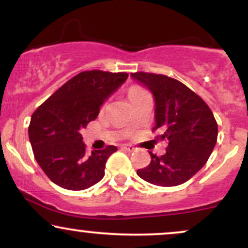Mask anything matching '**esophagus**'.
<instances>
[{"mask_svg": "<svg viewBox=\"0 0 248 248\" xmlns=\"http://www.w3.org/2000/svg\"><path fill=\"white\" fill-rule=\"evenodd\" d=\"M121 149L127 150V152L130 153V152H134V150H135V148H134L133 146H130V144H122Z\"/></svg>", "mask_w": 248, "mask_h": 248, "instance_id": "esophagus-1", "label": "esophagus"}]
</instances>
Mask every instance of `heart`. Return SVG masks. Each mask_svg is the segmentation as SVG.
Instances as JSON below:
<instances>
[{"mask_svg": "<svg viewBox=\"0 0 248 248\" xmlns=\"http://www.w3.org/2000/svg\"><path fill=\"white\" fill-rule=\"evenodd\" d=\"M141 92H143V90H142V88L133 86V87L129 88V91H128V95L132 96L134 94H138V93H141Z\"/></svg>", "mask_w": 248, "mask_h": 248, "instance_id": "heart-1", "label": "heart"}]
</instances>
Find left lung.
Segmentation results:
<instances>
[{
  "instance_id": "1",
  "label": "left lung",
  "mask_w": 248,
  "mask_h": 248,
  "mask_svg": "<svg viewBox=\"0 0 248 248\" xmlns=\"http://www.w3.org/2000/svg\"><path fill=\"white\" fill-rule=\"evenodd\" d=\"M152 91L155 98L156 124L161 132L156 140H168L167 152L157 156L150 152L152 161L138 175L158 186L186 183L209 160L218 136V124L206 102L183 82L164 75L130 73Z\"/></svg>"
}]
</instances>
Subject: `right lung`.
<instances>
[{
	"mask_svg": "<svg viewBox=\"0 0 248 248\" xmlns=\"http://www.w3.org/2000/svg\"><path fill=\"white\" fill-rule=\"evenodd\" d=\"M126 72L84 71L46 99L31 116L29 139L37 163L57 186L85 190L105 175L115 146L86 153L80 129L98 116L100 106L122 82Z\"/></svg>",
	"mask_w": 248,
	"mask_h": 248,
	"instance_id": "1",
	"label": "right lung"
}]
</instances>
